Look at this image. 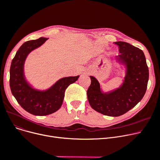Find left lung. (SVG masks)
Returning a JSON list of instances; mask_svg holds the SVG:
<instances>
[{
    "instance_id": "8db88e82",
    "label": "left lung",
    "mask_w": 160,
    "mask_h": 160,
    "mask_svg": "<svg viewBox=\"0 0 160 160\" xmlns=\"http://www.w3.org/2000/svg\"><path fill=\"white\" fill-rule=\"evenodd\" d=\"M114 43L119 46L118 59L127 68L124 83L114 92L103 93L98 80L90 76L87 97L93 110L106 116L117 117L125 114L142 99L147 90L149 74L142 50L126 42Z\"/></svg>"
}]
</instances>
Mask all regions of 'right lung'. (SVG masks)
I'll use <instances>...</instances> for the list:
<instances>
[{
    "mask_svg": "<svg viewBox=\"0 0 160 160\" xmlns=\"http://www.w3.org/2000/svg\"><path fill=\"white\" fill-rule=\"evenodd\" d=\"M47 39L41 38L24 42L17 52L10 67L9 86L12 94L21 107L35 116H46L58 110L62 104L66 89L79 76L61 79L48 90L32 89L24 80L23 65L28 54L42 45Z\"/></svg>",
    "mask_w": 160,
    "mask_h": 160,
    "instance_id": "obj_1",
    "label": "right lung"
}]
</instances>
